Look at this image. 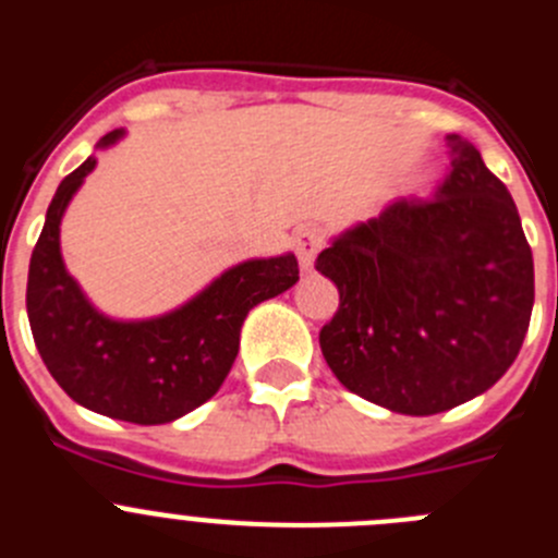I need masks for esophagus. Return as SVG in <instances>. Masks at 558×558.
Masks as SVG:
<instances>
[{"mask_svg":"<svg viewBox=\"0 0 558 558\" xmlns=\"http://www.w3.org/2000/svg\"><path fill=\"white\" fill-rule=\"evenodd\" d=\"M295 254H299V265L302 270H313L315 254L324 248V231L318 226H302L293 236Z\"/></svg>","mask_w":558,"mask_h":558,"instance_id":"34e87169","label":"esophagus"}]
</instances>
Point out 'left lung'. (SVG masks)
Listing matches in <instances>:
<instances>
[{
    "mask_svg": "<svg viewBox=\"0 0 558 558\" xmlns=\"http://www.w3.org/2000/svg\"><path fill=\"white\" fill-rule=\"evenodd\" d=\"M452 170L433 198L397 201L315 259L340 304L322 352L352 393L430 416L492 388L534 310V256L509 190L450 136Z\"/></svg>",
    "mask_w": 558,
    "mask_h": 558,
    "instance_id": "8db88e82",
    "label": "left lung"
}]
</instances>
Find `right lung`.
<instances>
[{"label": "right lung", "instance_id": "add662e5", "mask_svg": "<svg viewBox=\"0 0 558 558\" xmlns=\"http://www.w3.org/2000/svg\"><path fill=\"white\" fill-rule=\"evenodd\" d=\"M120 140L102 136L100 147ZM95 170L69 172L47 209L27 274V318L44 366L77 405L133 425H165L218 393L251 307L299 282L295 256L251 259L181 310L153 322H111L86 302L58 245L63 209Z\"/></svg>", "mask_w": 558, "mask_h": 558}]
</instances>
